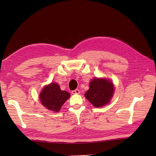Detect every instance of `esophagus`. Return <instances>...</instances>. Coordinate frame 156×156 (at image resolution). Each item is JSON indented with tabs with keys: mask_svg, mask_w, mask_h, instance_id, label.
I'll use <instances>...</instances> for the list:
<instances>
[{
	"mask_svg": "<svg viewBox=\"0 0 156 156\" xmlns=\"http://www.w3.org/2000/svg\"><path fill=\"white\" fill-rule=\"evenodd\" d=\"M80 90H78V89H76V90H73L72 92V94H80Z\"/></svg>",
	"mask_w": 156,
	"mask_h": 156,
	"instance_id": "obj_1",
	"label": "esophagus"
}]
</instances>
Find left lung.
Segmentation results:
<instances>
[{
  "label": "left lung",
  "mask_w": 156,
  "mask_h": 156,
  "mask_svg": "<svg viewBox=\"0 0 156 156\" xmlns=\"http://www.w3.org/2000/svg\"><path fill=\"white\" fill-rule=\"evenodd\" d=\"M90 88L85 97L95 107H102L108 104L115 91L113 83L106 78H95L90 81Z\"/></svg>",
  "instance_id": "8db88e82"
}]
</instances>
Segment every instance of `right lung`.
<instances>
[{
  "label": "right lung",
  "mask_w": 156,
  "mask_h": 156,
  "mask_svg": "<svg viewBox=\"0 0 156 156\" xmlns=\"http://www.w3.org/2000/svg\"><path fill=\"white\" fill-rule=\"evenodd\" d=\"M69 97V92L62 90L58 84L53 82L42 89L39 99L41 104L48 110L58 112Z\"/></svg>",
  "instance_id": "right-lung-1"
}]
</instances>
